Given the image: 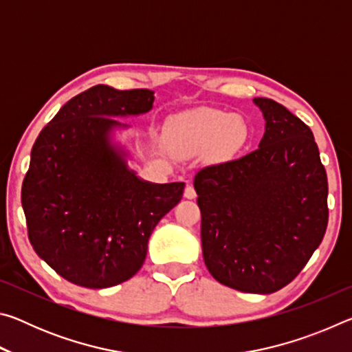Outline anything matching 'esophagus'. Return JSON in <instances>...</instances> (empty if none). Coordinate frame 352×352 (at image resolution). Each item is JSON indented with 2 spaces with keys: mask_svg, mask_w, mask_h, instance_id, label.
I'll list each match as a JSON object with an SVG mask.
<instances>
[{
  "mask_svg": "<svg viewBox=\"0 0 352 352\" xmlns=\"http://www.w3.org/2000/svg\"><path fill=\"white\" fill-rule=\"evenodd\" d=\"M195 195L197 194H195V189L192 184H186V188H184V197L192 200V199H195Z\"/></svg>",
  "mask_w": 352,
  "mask_h": 352,
  "instance_id": "obj_1",
  "label": "esophagus"
}]
</instances>
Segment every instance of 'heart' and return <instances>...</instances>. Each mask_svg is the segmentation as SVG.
<instances>
[{"label":"heart","instance_id":"b5f03b06","mask_svg":"<svg viewBox=\"0 0 352 352\" xmlns=\"http://www.w3.org/2000/svg\"><path fill=\"white\" fill-rule=\"evenodd\" d=\"M247 136L248 127L241 116L216 109L184 111L170 124V140L183 153L208 146L219 153H230L237 151Z\"/></svg>","mask_w":352,"mask_h":352}]
</instances>
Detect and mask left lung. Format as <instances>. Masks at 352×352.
I'll return each mask as SVG.
<instances>
[{
	"label": "left lung",
	"mask_w": 352,
	"mask_h": 352,
	"mask_svg": "<svg viewBox=\"0 0 352 352\" xmlns=\"http://www.w3.org/2000/svg\"><path fill=\"white\" fill-rule=\"evenodd\" d=\"M253 102L265 119L259 147L199 170L194 188L212 278L247 294H273L323 241L327 177L312 130L275 100Z\"/></svg>",
	"instance_id": "left-lung-1"
}]
</instances>
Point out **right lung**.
I'll return each mask as SVG.
<instances>
[{"label": "right lung", "mask_w": 352, "mask_h": 352, "mask_svg": "<svg viewBox=\"0 0 352 352\" xmlns=\"http://www.w3.org/2000/svg\"><path fill=\"white\" fill-rule=\"evenodd\" d=\"M153 91L96 85L69 99L41 130L21 188L32 247L67 281L113 287L144 264L157 223L182 200L184 183H151L113 142V118L152 110Z\"/></svg>", "instance_id": "1"}]
</instances>
